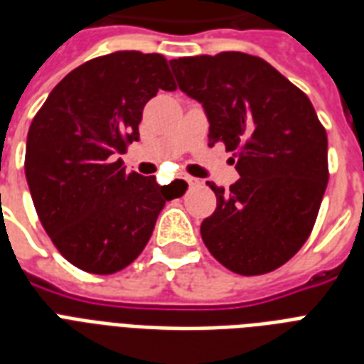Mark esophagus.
<instances>
[{
	"label": "esophagus",
	"instance_id": "obj_1",
	"mask_svg": "<svg viewBox=\"0 0 364 364\" xmlns=\"http://www.w3.org/2000/svg\"><path fill=\"white\" fill-rule=\"evenodd\" d=\"M185 181L188 183V187H196V185H200V179H194V177H185Z\"/></svg>",
	"mask_w": 364,
	"mask_h": 364
}]
</instances>
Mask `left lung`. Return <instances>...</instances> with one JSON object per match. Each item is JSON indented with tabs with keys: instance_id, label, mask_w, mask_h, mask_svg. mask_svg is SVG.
I'll use <instances>...</instances> for the list:
<instances>
[{
	"instance_id": "1",
	"label": "left lung",
	"mask_w": 364,
	"mask_h": 364,
	"mask_svg": "<svg viewBox=\"0 0 364 364\" xmlns=\"http://www.w3.org/2000/svg\"><path fill=\"white\" fill-rule=\"evenodd\" d=\"M177 87L200 102L210 145L232 151L240 179L210 183L205 247L228 270L260 276L285 264L310 236L328 181L327 132L300 88L259 56L219 53L170 60Z\"/></svg>"
}]
</instances>
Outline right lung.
I'll list each match as a JSON object with an SVG mask.
<instances>
[{
	"mask_svg": "<svg viewBox=\"0 0 364 364\" xmlns=\"http://www.w3.org/2000/svg\"><path fill=\"white\" fill-rule=\"evenodd\" d=\"M159 90H176L164 56L119 50L68 73L31 121V200L56 249L81 270L105 276L134 262L173 198L117 159L139 139L143 107Z\"/></svg>",
	"mask_w": 364,
	"mask_h": 364,
	"instance_id": "add662e5",
	"label": "right lung"
}]
</instances>
